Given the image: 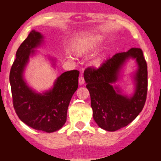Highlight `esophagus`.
<instances>
[{
	"mask_svg": "<svg viewBox=\"0 0 161 161\" xmlns=\"http://www.w3.org/2000/svg\"><path fill=\"white\" fill-rule=\"evenodd\" d=\"M79 85H83L85 83L84 77L82 76V75H81V76L79 78Z\"/></svg>",
	"mask_w": 161,
	"mask_h": 161,
	"instance_id": "esophagus-1",
	"label": "esophagus"
}]
</instances>
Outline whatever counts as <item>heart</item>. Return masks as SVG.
I'll return each mask as SVG.
<instances>
[{
  "label": "heart",
  "mask_w": 161,
  "mask_h": 161,
  "mask_svg": "<svg viewBox=\"0 0 161 161\" xmlns=\"http://www.w3.org/2000/svg\"><path fill=\"white\" fill-rule=\"evenodd\" d=\"M103 42V37L101 35L88 34L83 36L75 45V53L78 55H82L93 51ZM100 60H95V64L98 66Z\"/></svg>",
  "instance_id": "b5f03b06"
}]
</instances>
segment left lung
I'll list each match as a JSON object with an SVG mask.
<instances>
[{"instance_id":"left-lung-1","label":"left lung","mask_w":161,"mask_h":161,"mask_svg":"<svg viewBox=\"0 0 161 161\" xmlns=\"http://www.w3.org/2000/svg\"><path fill=\"white\" fill-rule=\"evenodd\" d=\"M129 58H135L138 69L134 75L136 90L131 97L122 95L112 84L119 79L120 70ZM86 88L91 96L93 117L99 127L114 132L126 126L142 112L147 92V67L142 49L133 47L117 53L98 69L88 67L84 72Z\"/></svg>"}]
</instances>
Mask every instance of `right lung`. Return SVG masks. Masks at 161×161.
I'll return each instance as SVG.
<instances>
[{
	"label": "right lung",
	"instance_id": "1",
	"mask_svg": "<svg viewBox=\"0 0 161 161\" xmlns=\"http://www.w3.org/2000/svg\"><path fill=\"white\" fill-rule=\"evenodd\" d=\"M42 42V35L32 30L20 45L10 69V83L14 108L20 120L36 130L53 132L65 124L70 100L78 88L79 72L62 73L52 89L45 93L33 91L24 80L23 71Z\"/></svg>",
	"mask_w": 161,
	"mask_h": 161
}]
</instances>
